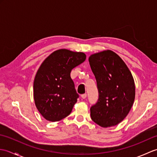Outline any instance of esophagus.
<instances>
[{
	"label": "esophagus",
	"mask_w": 157,
	"mask_h": 157,
	"mask_svg": "<svg viewBox=\"0 0 157 157\" xmlns=\"http://www.w3.org/2000/svg\"><path fill=\"white\" fill-rule=\"evenodd\" d=\"M86 96H87V94H82L81 95V97L83 98V99H85L86 98Z\"/></svg>",
	"instance_id": "obj_1"
}]
</instances>
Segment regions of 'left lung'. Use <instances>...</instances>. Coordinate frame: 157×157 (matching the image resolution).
Segmentation results:
<instances>
[{
	"mask_svg": "<svg viewBox=\"0 0 157 157\" xmlns=\"http://www.w3.org/2000/svg\"><path fill=\"white\" fill-rule=\"evenodd\" d=\"M88 60L98 90V101L90 108L91 119L102 128L115 126L125 118L134 103V78L124 61L109 50L92 55Z\"/></svg>",
	"mask_w": 157,
	"mask_h": 157,
	"instance_id": "obj_1",
	"label": "left lung"
}]
</instances>
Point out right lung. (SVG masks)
Here are the masks:
<instances>
[{
	"label": "right lung",
	"mask_w": 157,
	"mask_h": 157,
	"mask_svg": "<svg viewBox=\"0 0 157 157\" xmlns=\"http://www.w3.org/2000/svg\"><path fill=\"white\" fill-rule=\"evenodd\" d=\"M86 58L84 52L60 49L40 67L34 82V98L36 108L46 120L58 121L71 113L79 94L70 73Z\"/></svg>",
	"instance_id": "right-lung-1"
}]
</instances>
